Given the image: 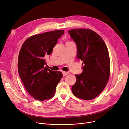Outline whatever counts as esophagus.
<instances>
[{
  "instance_id": "esophagus-1",
  "label": "esophagus",
  "mask_w": 129,
  "mask_h": 129,
  "mask_svg": "<svg viewBox=\"0 0 129 129\" xmlns=\"http://www.w3.org/2000/svg\"><path fill=\"white\" fill-rule=\"evenodd\" d=\"M62 74H63V76H66V75H68V74H69V72H68L62 71Z\"/></svg>"
}]
</instances>
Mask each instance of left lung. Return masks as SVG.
Instances as JSON below:
<instances>
[{"label": "left lung", "instance_id": "1", "mask_svg": "<svg viewBox=\"0 0 129 129\" xmlns=\"http://www.w3.org/2000/svg\"><path fill=\"white\" fill-rule=\"evenodd\" d=\"M77 45L78 59L83 61L80 75H75L77 80L72 92L83 100L94 99L103 91L109 80L110 64L108 50L101 37L93 30L72 29L68 31Z\"/></svg>", "mask_w": 129, "mask_h": 129}]
</instances>
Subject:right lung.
Here are the masks:
<instances>
[{
	"mask_svg": "<svg viewBox=\"0 0 129 129\" xmlns=\"http://www.w3.org/2000/svg\"><path fill=\"white\" fill-rule=\"evenodd\" d=\"M64 30H55L31 36L23 44L18 61V72L29 93L35 99L44 101L52 98L62 73L45 67L50 55L63 35Z\"/></svg>",
	"mask_w": 129,
	"mask_h": 129,
	"instance_id": "1",
	"label": "right lung"
}]
</instances>
